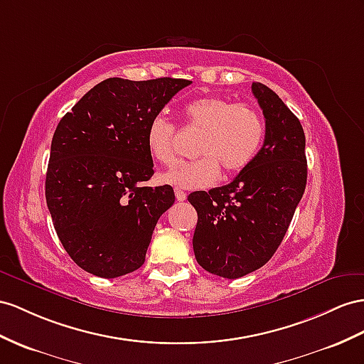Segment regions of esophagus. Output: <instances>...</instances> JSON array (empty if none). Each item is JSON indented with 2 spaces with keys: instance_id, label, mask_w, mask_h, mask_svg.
Instances as JSON below:
<instances>
[{
  "instance_id": "1",
  "label": "esophagus",
  "mask_w": 364,
  "mask_h": 364,
  "mask_svg": "<svg viewBox=\"0 0 364 364\" xmlns=\"http://www.w3.org/2000/svg\"><path fill=\"white\" fill-rule=\"evenodd\" d=\"M175 197L178 201H184L186 200V192L181 191L180 188H175Z\"/></svg>"
}]
</instances>
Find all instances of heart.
I'll use <instances>...</instances> for the list:
<instances>
[{
  "instance_id": "heart-1",
  "label": "heart",
  "mask_w": 364,
  "mask_h": 364,
  "mask_svg": "<svg viewBox=\"0 0 364 364\" xmlns=\"http://www.w3.org/2000/svg\"><path fill=\"white\" fill-rule=\"evenodd\" d=\"M184 124L201 130L195 146L197 160L180 161L160 175L166 184L183 189L210 188L220 178V166L229 173L243 171L262 147L263 119L246 105L223 97H203L183 109ZM146 147L152 160L171 164L176 158V130L172 121L156 115L146 129Z\"/></svg>"
}]
</instances>
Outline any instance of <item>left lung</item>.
Returning <instances> with one entry per match:
<instances>
[{"mask_svg":"<svg viewBox=\"0 0 364 364\" xmlns=\"http://www.w3.org/2000/svg\"><path fill=\"white\" fill-rule=\"evenodd\" d=\"M266 119L263 147L229 184L191 193L198 213L193 252L213 275L240 278L272 258L291 225L307 180L300 121L277 93L252 82Z\"/></svg>","mask_w":364,"mask_h":364,"instance_id":"left-lung-1","label":"left lung"}]
</instances>
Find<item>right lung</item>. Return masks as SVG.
<instances>
[{"mask_svg": "<svg viewBox=\"0 0 364 364\" xmlns=\"http://www.w3.org/2000/svg\"><path fill=\"white\" fill-rule=\"evenodd\" d=\"M192 81L107 78L61 118L50 146L46 201L69 257L86 272L117 278L146 258L171 186L147 188L154 161L149 121Z\"/></svg>", "mask_w": 364, "mask_h": 364, "instance_id": "add662e5", "label": "right lung"}]
</instances>
